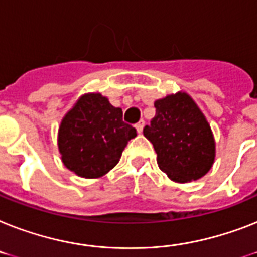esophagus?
Instances as JSON below:
<instances>
[{
    "mask_svg": "<svg viewBox=\"0 0 257 257\" xmlns=\"http://www.w3.org/2000/svg\"><path fill=\"white\" fill-rule=\"evenodd\" d=\"M144 125H145V121H144V120H140V121L136 124V129H137V132H139V133L143 132Z\"/></svg>",
    "mask_w": 257,
    "mask_h": 257,
    "instance_id": "34e87169",
    "label": "esophagus"
}]
</instances>
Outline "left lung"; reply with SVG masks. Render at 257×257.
<instances>
[{
    "label": "left lung",
    "instance_id": "1",
    "mask_svg": "<svg viewBox=\"0 0 257 257\" xmlns=\"http://www.w3.org/2000/svg\"><path fill=\"white\" fill-rule=\"evenodd\" d=\"M156 116L144 128L158 168L178 183L202 178L215 161L211 126L193 97L179 91L154 101Z\"/></svg>",
    "mask_w": 257,
    "mask_h": 257
}]
</instances>
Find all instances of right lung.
Masks as SVG:
<instances>
[{"mask_svg": "<svg viewBox=\"0 0 257 257\" xmlns=\"http://www.w3.org/2000/svg\"><path fill=\"white\" fill-rule=\"evenodd\" d=\"M137 133L122 121L121 108L113 107L99 92L81 95L64 114L58 131L62 162L81 178H100L121 158Z\"/></svg>", "mask_w": 257, "mask_h": 257, "instance_id": "add662e5", "label": "right lung"}]
</instances>
